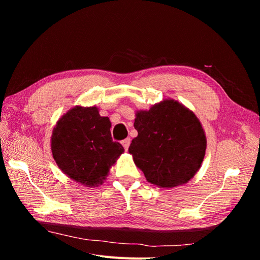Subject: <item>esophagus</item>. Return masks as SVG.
<instances>
[{
	"label": "esophagus",
	"mask_w": 260,
	"mask_h": 260,
	"mask_svg": "<svg viewBox=\"0 0 260 260\" xmlns=\"http://www.w3.org/2000/svg\"><path fill=\"white\" fill-rule=\"evenodd\" d=\"M121 144H122V146H123V148H124V151H127L129 145H130V139H129V138L124 139V140L122 141V142H121Z\"/></svg>",
	"instance_id": "1"
}]
</instances>
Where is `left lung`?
<instances>
[{"label":"left lung","mask_w":260,"mask_h":260,"mask_svg":"<svg viewBox=\"0 0 260 260\" xmlns=\"http://www.w3.org/2000/svg\"><path fill=\"white\" fill-rule=\"evenodd\" d=\"M129 154L149 183L171 188L187 183L205 157V130L196 115L183 104L165 99L136 112Z\"/></svg>","instance_id":"1"}]
</instances>
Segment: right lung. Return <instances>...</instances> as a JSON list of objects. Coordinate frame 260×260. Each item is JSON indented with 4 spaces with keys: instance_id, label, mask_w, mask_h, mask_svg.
I'll return each mask as SVG.
<instances>
[{
    "instance_id": "right-lung-1",
    "label": "right lung",
    "mask_w": 260,
    "mask_h": 260,
    "mask_svg": "<svg viewBox=\"0 0 260 260\" xmlns=\"http://www.w3.org/2000/svg\"><path fill=\"white\" fill-rule=\"evenodd\" d=\"M112 122L100 115L96 106L76 105L62 115L53 128L51 149L64 174L86 187L104 183L123 153L111 136Z\"/></svg>"
}]
</instances>
